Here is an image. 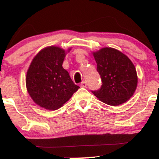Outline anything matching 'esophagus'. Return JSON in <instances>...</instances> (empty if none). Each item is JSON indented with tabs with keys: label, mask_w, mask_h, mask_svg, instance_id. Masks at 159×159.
Wrapping results in <instances>:
<instances>
[{
	"label": "esophagus",
	"mask_w": 159,
	"mask_h": 159,
	"mask_svg": "<svg viewBox=\"0 0 159 159\" xmlns=\"http://www.w3.org/2000/svg\"><path fill=\"white\" fill-rule=\"evenodd\" d=\"M81 87H87V83H86L85 81H82L81 83Z\"/></svg>",
	"instance_id": "34e87169"
}]
</instances>
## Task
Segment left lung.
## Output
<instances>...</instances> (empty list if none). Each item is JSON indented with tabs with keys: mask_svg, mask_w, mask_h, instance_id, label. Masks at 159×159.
<instances>
[{
	"mask_svg": "<svg viewBox=\"0 0 159 159\" xmlns=\"http://www.w3.org/2000/svg\"><path fill=\"white\" fill-rule=\"evenodd\" d=\"M101 76V88L93 93L100 101L117 106L126 102L138 85L136 69L131 60L119 50L105 47L93 52Z\"/></svg>",
	"mask_w": 159,
	"mask_h": 159,
	"instance_id": "1",
	"label": "left lung"
}]
</instances>
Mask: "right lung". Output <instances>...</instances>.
Segmentation results:
<instances>
[{"instance_id":"add662e5","label":"right lung","mask_w":159,"mask_h":159,"mask_svg":"<svg viewBox=\"0 0 159 159\" xmlns=\"http://www.w3.org/2000/svg\"><path fill=\"white\" fill-rule=\"evenodd\" d=\"M55 45L42 49L32 60L27 72L26 87L36 105L47 110L60 108L79 87L62 66L67 52Z\"/></svg>"}]
</instances>
